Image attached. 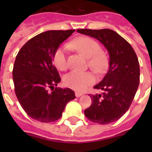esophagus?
<instances>
[{"label": "esophagus", "mask_w": 152, "mask_h": 152, "mask_svg": "<svg viewBox=\"0 0 152 152\" xmlns=\"http://www.w3.org/2000/svg\"><path fill=\"white\" fill-rule=\"evenodd\" d=\"M75 95H76V97H80L81 95H83V93L81 92H78V91H76V93H75Z\"/></svg>", "instance_id": "34e87169"}]
</instances>
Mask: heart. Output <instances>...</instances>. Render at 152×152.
<instances>
[{
	"mask_svg": "<svg viewBox=\"0 0 152 152\" xmlns=\"http://www.w3.org/2000/svg\"><path fill=\"white\" fill-rule=\"evenodd\" d=\"M71 46L88 58V65L98 73L105 70L107 64L106 57L101 52L99 44L89 37H79L71 42ZM67 46L57 49L53 57V61L58 70L64 71L67 69ZM95 82V76L91 72L72 71L64 77V84L75 91H82Z\"/></svg>",
	"mask_w": 152,
	"mask_h": 152,
	"instance_id": "heart-1",
	"label": "heart"
}]
</instances>
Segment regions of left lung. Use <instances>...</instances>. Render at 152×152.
I'll return each instance as SVG.
<instances>
[{"label": "left lung", "instance_id": "obj_1", "mask_svg": "<svg viewBox=\"0 0 152 152\" xmlns=\"http://www.w3.org/2000/svg\"><path fill=\"white\" fill-rule=\"evenodd\" d=\"M103 44L109 53L108 72L94 87L102 94L90 95L91 105L84 110L88 120L101 125L118 121L131 106L140 83L138 58L129 42L110 29H78Z\"/></svg>", "mask_w": 152, "mask_h": 152}]
</instances>
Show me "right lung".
Instances as JSON below:
<instances>
[{"mask_svg":"<svg viewBox=\"0 0 152 152\" xmlns=\"http://www.w3.org/2000/svg\"><path fill=\"white\" fill-rule=\"evenodd\" d=\"M74 31L42 32L27 41L15 57L12 70L15 93L22 108L34 120L46 123L58 120L66 104L76 98L69 88H55L61 77L53 64L54 52Z\"/></svg>","mask_w":152,"mask_h":152,"instance_id":"1","label":"right lung"}]
</instances>
